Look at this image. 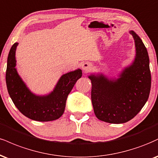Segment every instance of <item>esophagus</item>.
I'll return each mask as SVG.
<instances>
[{
  "mask_svg": "<svg viewBox=\"0 0 158 158\" xmlns=\"http://www.w3.org/2000/svg\"><path fill=\"white\" fill-rule=\"evenodd\" d=\"M93 64L90 63V62H84L82 64H81V68H82L83 71H85V72H88L90 71L91 69H92Z\"/></svg>",
  "mask_w": 158,
  "mask_h": 158,
  "instance_id": "1",
  "label": "esophagus"
}]
</instances>
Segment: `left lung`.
Wrapping results in <instances>:
<instances>
[{"label": "left lung", "mask_w": 158, "mask_h": 158, "mask_svg": "<svg viewBox=\"0 0 158 158\" xmlns=\"http://www.w3.org/2000/svg\"><path fill=\"white\" fill-rule=\"evenodd\" d=\"M136 56L131 65L125 68L116 79L103 74H91V101L98 119L110 123L130 121L140 111L149 98L151 73L147 50L133 31Z\"/></svg>", "instance_id": "left-lung-1"}]
</instances>
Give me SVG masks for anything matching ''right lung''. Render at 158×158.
Wrapping results in <instances>:
<instances>
[{
    "mask_svg": "<svg viewBox=\"0 0 158 158\" xmlns=\"http://www.w3.org/2000/svg\"><path fill=\"white\" fill-rule=\"evenodd\" d=\"M18 45L15 43L9 51L6 72L7 90L13 103L23 115L32 120H56L64 113L68 94L82 76L81 70L77 69L62 75L51 94L37 96L26 87L15 68V51Z\"/></svg>",
    "mask_w": 158,
    "mask_h": 158,
    "instance_id": "obj_1",
    "label": "right lung"
}]
</instances>
